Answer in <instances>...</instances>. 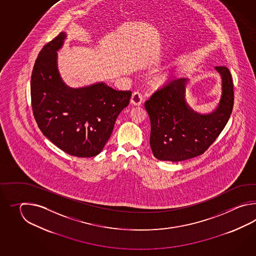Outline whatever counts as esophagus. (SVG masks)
<instances>
[{
  "mask_svg": "<svg viewBox=\"0 0 256 256\" xmlns=\"http://www.w3.org/2000/svg\"><path fill=\"white\" fill-rule=\"evenodd\" d=\"M142 95L141 92H136L132 93L130 97V104L134 105H140L142 104Z\"/></svg>",
  "mask_w": 256,
  "mask_h": 256,
  "instance_id": "obj_1",
  "label": "esophagus"
}]
</instances>
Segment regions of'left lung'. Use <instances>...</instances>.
I'll return each mask as SVG.
<instances>
[{"label":"left lung","mask_w":256,"mask_h":256,"mask_svg":"<svg viewBox=\"0 0 256 256\" xmlns=\"http://www.w3.org/2000/svg\"><path fill=\"white\" fill-rule=\"evenodd\" d=\"M222 76V96L216 109L198 114L186 102L188 78L170 82L146 102L150 117V146L158 160L180 162L200 156L217 139L234 108V83L226 66H215Z\"/></svg>","instance_id":"8db88e82"}]
</instances>
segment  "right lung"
<instances>
[{"label": "right lung", "mask_w": 256, "mask_h": 256, "mask_svg": "<svg viewBox=\"0 0 256 256\" xmlns=\"http://www.w3.org/2000/svg\"><path fill=\"white\" fill-rule=\"evenodd\" d=\"M66 38L60 33L40 51L31 76L34 116L44 136L78 158L98 154L108 142L130 90H116L104 82L68 87L58 68V53Z\"/></svg>", "instance_id": "1"}]
</instances>
